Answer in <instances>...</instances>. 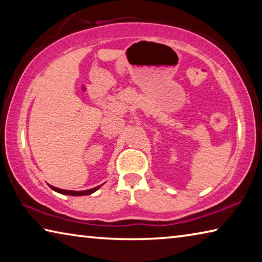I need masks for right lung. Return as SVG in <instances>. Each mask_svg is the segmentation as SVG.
<instances>
[{
  "label": "right lung",
  "instance_id": "add662e5",
  "mask_svg": "<svg viewBox=\"0 0 262 262\" xmlns=\"http://www.w3.org/2000/svg\"><path fill=\"white\" fill-rule=\"evenodd\" d=\"M100 186H97L95 188H91V189H88V190H79V192H75V190H66V189H61V188H56L54 186H51V188L53 190H55L57 193H61V194H67V195H74V196H78V195H89L91 193L96 192L97 189H98Z\"/></svg>",
  "mask_w": 262,
  "mask_h": 262
}]
</instances>
